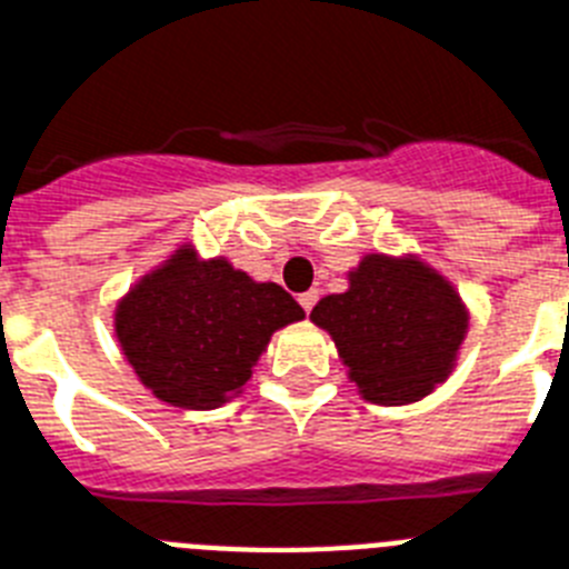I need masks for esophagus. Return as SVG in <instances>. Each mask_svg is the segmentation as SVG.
Masks as SVG:
<instances>
[{
  "label": "esophagus",
  "mask_w": 569,
  "mask_h": 569,
  "mask_svg": "<svg viewBox=\"0 0 569 569\" xmlns=\"http://www.w3.org/2000/svg\"><path fill=\"white\" fill-rule=\"evenodd\" d=\"M300 307H303V312H312V307L318 303V289H309V292L300 295Z\"/></svg>",
  "instance_id": "obj_1"
}]
</instances>
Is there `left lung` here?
Returning <instances> with one entry per match:
<instances>
[{
  "mask_svg": "<svg viewBox=\"0 0 569 569\" xmlns=\"http://www.w3.org/2000/svg\"><path fill=\"white\" fill-rule=\"evenodd\" d=\"M347 379L373 405H410L451 376L469 332V307L419 254H365L347 289L315 303Z\"/></svg>",
  "mask_w": 569,
  "mask_h": 569,
  "instance_id": "left-lung-1",
  "label": "left lung"
}]
</instances>
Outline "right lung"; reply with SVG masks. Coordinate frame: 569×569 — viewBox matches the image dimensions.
<instances>
[{"label":"right lung","mask_w":569,"mask_h":569,"mask_svg":"<svg viewBox=\"0 0 569 569\" xmlns=\"http://www.w3.org/2000/svg\"><path fill=\"white\" fill-rule=\"evenodd\" d=\"M307 315L283 286L181 242L114 303V338L138 381L184 410L242 396L277 329Z\"/></svg>","instance_id":"right-lung-1"}]
</instances>
